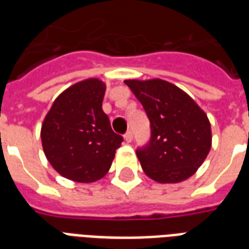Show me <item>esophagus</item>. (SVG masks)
<instances>
[{
	"label": "esophagus",
	"instance_id": "1",
	"mask_svg": "<svg viewBox=\"0 0 249 249\" xmlns=\"http://www.w3.org/2000/svg\"><path fill=\"white\" fill-rule=\"evenodd\" d=\"M124 140L128 142V143H130L133 141V133L132 132H126L125 133V136H124Z\"/></svg>",
	"mask_w": 249,
	"mask_h": 249
}]
</instances>
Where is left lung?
Listing matches in <instances>:
<instances>
[{"label": "left lung", "mask_w": 249, "mask_h": 249, "mask_svg": "<svg viewBox=\"0 0 249 249\" xmlns=\"http://www.w3.org/2000/svg\"><path fill=\"white\" fill-rule=\"evenodd\" d=\"M142 103L151 124V140L137 150L148 177L159 183H178L204 163L212 147L207 113L189 94L161 79L125 80Z\"/></svg>", "instance_id": "8db88e82"}]
</instances>
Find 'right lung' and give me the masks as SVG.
<instances>
[{"label":"right lung","mask_w":249,"mask_h":249,"mask_svg":"<svg viewBox=\"0 0 249 249\" xmlns=\"http://www.w3.org/2000/svg\"><path fill=\"white\" fill-rule=\"evenodd\" d=\"M106 84L90 77L55 98L41 125V142L50 165L80 183L101 179L111 168L123 137L112 132L102 109Z\"/></svg>","instance_id":"add662e5"}]
</instances>
